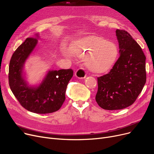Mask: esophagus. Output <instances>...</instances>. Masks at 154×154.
Masks as SVG:
<instances>
[{"instance_id": "1", "label": "esophagus", "mask_w": 154, "mask_h": 154, "mask_svg": "<svg viewBox=\"0 0 154 154\" xmlns=\"http://www.w3.org/2000/svg\"><path fill=\"white\" fill-rule=\"evenodd\" d=\"M75 75L79 79H83L86 76V71L84 68H80L76 70L75 72Z\"/></svg>"}]
</instances>
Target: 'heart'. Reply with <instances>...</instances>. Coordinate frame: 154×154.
I'll return each instance as SVG.
<instances>
[{"label": "heart", "mask_w": 154, "mask_h": 154, "mask_svg": "<svg viewBox=\"0 0 154 154\" xmlns=\"http://www.w3.org/2000/svg\"><path fill=\"white\" fill-rule=\"evenodd\" d=\"M69 51L73 55L85 58L88 68L97 73L110 68L119 54L118 47L114 42L94 35L77 40Z\"/></svg>", "instance_id": "1"}]
</instances>
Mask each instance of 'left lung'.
I'll return each instance as SVG.
<instances>
[{
  "label": "left lung",
  "mask_w": 154,
  "mask_h": 154,
  "mask_svg": "<svg viewBox=\"0 0 154 154\" xmlns=\"http://www.w3.org/2000/svg\"><path fill=\"white\" fill-rule=\"evenodd\" d=\"M120 56L107 74L98 77V105L107 110L132 105L146 82V57L141 47L126 31L116 29Z\"/></svg>",
  "instance_id": "obj_1"
}]
</instances>
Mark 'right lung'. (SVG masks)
I'll return each instance as SVG.
<instances>
[{
    "mask_svg": "<svg viewBox=\"0 0 154 154\" xmlns=\"http://www.w3.org/2000/svg\"><path fill=\"white\" fill-rule=\"evenodd\" d=\"M37 43L36 38H28L14 51L9 63V83L14 95L27 110L39 114L53 113L64 103L73 71H49L39 86H29L23 76V68Z\"/></svg>",
    "mask_w": 154,
    "mask_h": 154,
    "instance_id": "obj_1",
    "label": "right lung"
}]
</instances>
